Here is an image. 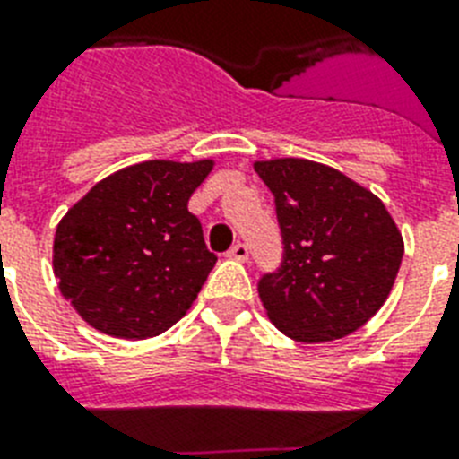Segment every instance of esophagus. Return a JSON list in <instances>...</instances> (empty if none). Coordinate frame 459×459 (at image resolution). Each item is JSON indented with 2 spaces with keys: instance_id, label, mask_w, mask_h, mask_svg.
Segmentation results:
<instances>
[{
  "instance_id": "obj_1",
  "label": "esophagus",
  "mask_w": 459,
  "mask_h": 459,
  "mask_svg": "<svg viewBox=\"0 0 459 459\" xmlns=\"http://www.w3.org/2000/svg\"><path fill=\"white\" fill-rule=\"evenodd\" d=\"M229 256H230V259H238V262H247L249 247L245 245V242H236V245L229 249Z\"/></svg>"
}]
</instances>
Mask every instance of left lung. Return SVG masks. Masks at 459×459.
Wrapping results in <instances>:
<instances>
[{
	"label": "left lung",
	"instance_id": "1",
	"mask_svg": "<svg viewBox=\"0 0 459 459\" xmlns=\"http://www.w3.org/2000/svg\"><path fill=\"white\" fill-rule=\"evenodd\" d=\"M273 193L281 266L259 278L268 318L297 342H330L365 325L389 297L403 238L379 197L333 167L256 162Z\"/></svg>",
	"mask_w": 459,
	"mask_h": 459
}]
</instances>
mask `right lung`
<instances>
[{
	"label": "right lung",
	"mask_w": 459,
	"mask_h": 459,
	"mask_svg": "<svg viewBox=\"0 0 459 459\" xmlns=\"http://www.w3.org/2000/svg\"><path fill=\"white\" fill-rule=\"evenodd\" d=\"M212 160H148L96 184L61 219L54 273L89 325L120 339L169 330L217 264L188 200Z\"/></svg>",
	"instance_id": "right-lung-1"
}]
</instances>
